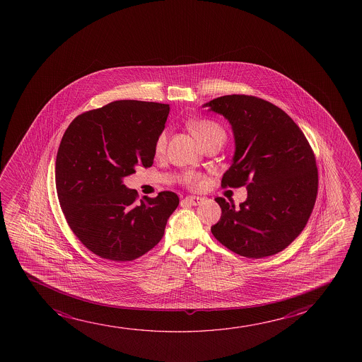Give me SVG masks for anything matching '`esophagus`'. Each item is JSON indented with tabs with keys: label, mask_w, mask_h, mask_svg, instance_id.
Masks as SVG:
<instances>
[{
	"label": "esophagus",
	"mask_w": 362,
	"mask_h": 362,
	"mask_svg": "<svg viewBox=\"0 0 362 362\" xmlns=\"http://www.w3.org/2000/svg\"><path fill=\"white\" fill-rule=\"evenodd\" d=\"M203 202V199L199 198V197H187V198H184L183 203L188 204V205H193V206H197L199 204Z\"/></svg>",
	"instance_id": "1"
}]
</instances>
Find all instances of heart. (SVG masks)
I'll list each match as a JSON object with an SVG mask.
<instances>
[{
	"label": "heart",
	"mask_w": 362,
	"mask_h": 362,
	"mask_svg": "<svg viewBox=\"0 0 362 362\" xmlns=\"http://www.w3.org/2000/svg\"><path fill=\"white\" fill-rule=\"evenodd\" d=\"M190 129L200 142H203L214 134H223V129L218 124H215L213 121H208V119H202V121L193 122L190 124ZM165 144H167V134L162 132L159 134L157 142H156V152L157 153L163 152ZM184 182L189 184V185H197V184L200 183V175L193 173V172H188V173L184 174Z\"/></svg>",
	"instance_id": "heart-1"
}]
</instances>
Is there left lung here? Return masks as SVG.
I'll list each match as a JSON object with an SVG mask.
<instances>
[{
	"instance_id": "obj_1",
	"label": "left lung",
	"mask_w": 362,
	"mask_h": 362,
	"mask_svg": "<svg viewBox=\"0 0 362 362\" xmlns=\"http://www.w3.org/2000/svg\"><path fill=\"white\" fill-rule=\"evenodd\" d=\"M203 107L233 129L235 153L221 187L247 185L238 208L215 199L221 218L211 233L243 257L281 252L305 228L317 199V162L305 136L283 110L255 96L225 95Z\"/></svg>"
}]
</instances>
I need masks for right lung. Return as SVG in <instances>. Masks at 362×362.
Instances as JSON below:
<instances>
[{
    "label": "right lung",
    "instance_id": "right-lung-1",
    "mask_svg": "<svg viewBox=\"0 0 362 362\" xmlns=\"http://www.w3.org/2000/svg\"><path fill=\"white\" fill-rule=\"evenodd\" d=\"M168 114L167 104L119 100L79 115L65 131L55 162L60 206L76 238L100 257L132 261L163 238L178 195L136 202L124 178L153 164Z\"/></svg>",
    "mask_w": 362,
    "mask_h": 362
}]
</instances>
